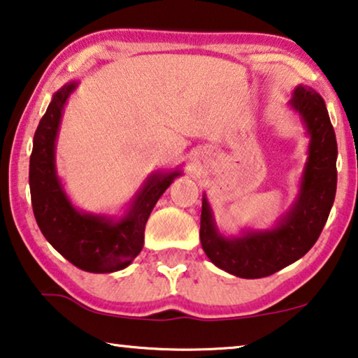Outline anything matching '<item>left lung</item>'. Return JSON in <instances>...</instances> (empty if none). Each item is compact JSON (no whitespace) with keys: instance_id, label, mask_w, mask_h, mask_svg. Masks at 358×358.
I'll list each match as a JSON object with an SVG mask.
<instances>
[{"instance_id":"left-lung-1","label":"left lung","mask_w":358,"mask_h":358,"mask_svg":"<svg viewBox=\"0 0 358 358\" xmlns=\"http://www.w3.org/2000/svg\"><path fill=\"white\" fill-rule=\"evenodd\" d=\"M288 106L299 113L307 136V162L299 192L277 224L241 235L219 232L214 214L203 195L200 240L214 266L240 278H262L301 259L320 236L336 195L338 144L322 96L309 86H296Z\"/></svg>"}]
</instances>
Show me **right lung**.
<instances>
[{
  "label": "right lung",
  "instance_id": "right-lung-1",
  "mask_svg": "<svg viewBox=\"0 0 358 358\" xmlns=\"http://www.w3.org/2000/svg\"><path fill=\"white\" fill-rule=\"evenodd\" d=\"M76 86L78 81H70L54 92L33 137L29 174L33 213L45 238L73 266L91 273L118 272L141 252L153 206L182 171L152 173L122 217L78 210L65 194L56 171L60 120Z\"/></svg>",
  "mask_w": 358,
  "mask_h": 358
}]
</instances>
